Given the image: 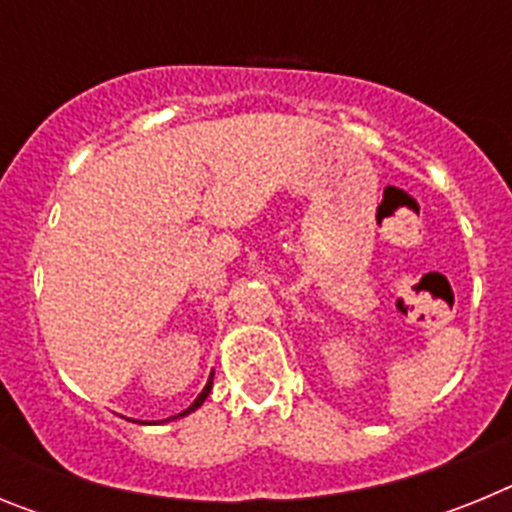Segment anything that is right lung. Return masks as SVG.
Instances as JSON below:
<instances>
[{"label": "right lung", "instance_id": "obj_1", "mask_svg": "<svg viewBox=\"0 0 512 512\" xmlns=\"http://www.w3.org/2000/svg\"><path fill=\"white\" fill-rule=\"evenodd\" d=\"M212 377H215V374H210V379H207V384H205V390H202L200 395L194 397V402H192V405H189L187 410H182V413H179V415H171V418H166V423H169V420H176V418H184V415L194 413V410L200 408V405H202V402L207 400V395H210V390H212Z\"/></svg>", "mask_w": 512, "mask_h": 512}]
</instances>
